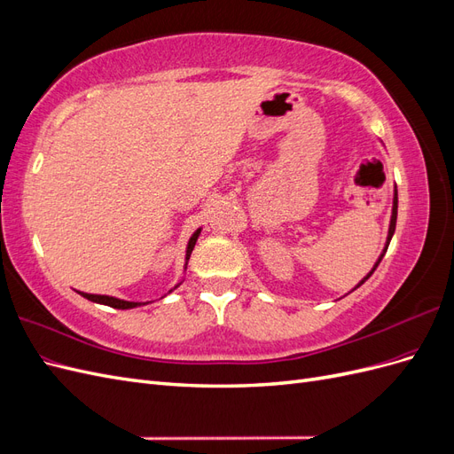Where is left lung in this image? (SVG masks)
I'll return each instance as SVG.
<instances>
[{"label": "left lung", "mask_w": 454, "mask_h": 454, "mask_svg": "<svg viewBox=\"0 0 454 454\" xmlns=\"http://www.w3.org/2000/svg\"><path fill=\"white\" fill-rule=\"evenodd\" d=\"M395 217H397V191H395V193H394V208H392V219H390V229H388V240H387V248H384V252H382V255L379 257V261H377V263H375V267H373V270H371L369 274H367V277L358 284V286H356V287H360L369 277H371V274H373L375 272V269L379 267V263H380V259L384 257V254H387V250H388V244H390V240H392V235H394V231H395Z\"/></svg>", "instance_id": "left-lung-1"}]
</instances>
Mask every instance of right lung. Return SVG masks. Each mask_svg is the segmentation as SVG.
<instances>
[{
    "label": "right lung",
    "mask_w": 454,
    "mask_h": 454,
    "mask_svg": "<svg viewBox=\"0 0 454 454\" xmlns=\"http://www.w3.org/2000/svg\"><path fill=\"white\" fill-rule=\"evenodd\" d=\"M199 232H200V231H197L195 235L191 237L189 246H187V257H185V259L191 257V252H193L195 242H197V239H199ZM79 294L83 295V297H87L89 301H94V303H102V305L114 307V309H132V307L142 305V303H132V301H122V299H115V297H107V295H92V294H83V292H79Z\"/></svg>",
    "instance_id": "obj_1"
}]
</instances>
